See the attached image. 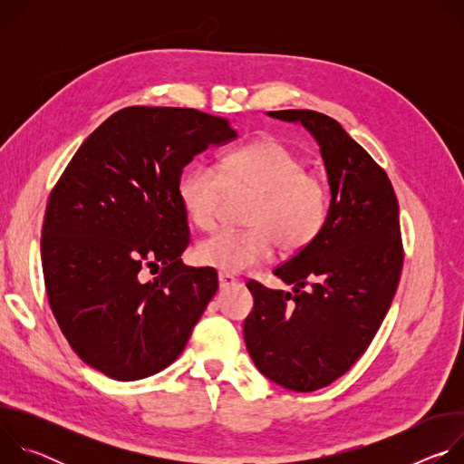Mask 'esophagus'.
<instances>
[{
  "mask_svg": "<svg viewBox=\"0 0 464 464\" xmlns=\"http://www.w3.org/2000/svg\"><path fill=\"white\" fill-rule=\"evenodd\" d=\"M218 283H220V288L224 290V288H229V286L237 285V279L229 274H218Z\"/></svg>",
  "mask_w": 464,
  "mask_h": 464,
  "instance_id": "34e87169",
  "label": "esophagus"
}]
</instances>
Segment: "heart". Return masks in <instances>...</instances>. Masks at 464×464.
<instances>
[{
  "label": "heart",
  "instance_id": "obj_1",
  "mask_svg": "<svg viewBox=\"0 0 464 464\" xmlns=\"http://www.w3.org/2000/svg\"><path fill=\"white\" fill-rule=\"evenodd\" d=\"M227 188H251L256 198L246 231L220 229L196 246L204 266L238 274L268 262L276 240L283 251H299L321 231L328 213L326 181L304 170L303 160L276 140H258L229 150L218 167L198 163L178 181V200L187 218L211 229Z\"/></svg>",
  "mask_w": 464,
  "mask_h": 464
}]
</instances>
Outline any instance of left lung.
Returning <instances> with one entry per match:
<instances>
[{"instance_id":"left-lung-1","label":"left lung","mask_w":464,"mask_h":464,"mask_svg":"<svg viewBox=\"0 0 464 464\" xmlns=\"http://www.w3.org/2000/svg\"><path fill=\"white\" fill-rule=\"evenodd\" d=\"M315 140L330 204L317 237L274 270L292 292L247 283L244 340L255 367L281 387L310 392L345 374L367 351L402 272L399 202L374 160L333 117L268 111Z\"/></svg>"}]
</instances>
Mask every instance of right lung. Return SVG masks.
I'll return each mask as SVG.
<instances>
[{"mask_svg":"<svg viewBox=\"0 0 464 464\" xmlns=\"http://www.w3.org/2000/svg\"><path fill=\"white\" fill-rule=\"evenodd\" d=\"M237 140L192 108L131 106L81 145L53 188L42 264L51 310L90 367L119 382L169 367L218 290L213 268L185 266L178 181L194 156ZM147 266L152 282L140 279Z\"/></svg>","mask_w":464,"mask_h":464,"instance_id":"obj_1","label":"right lung"}]
</instances>
